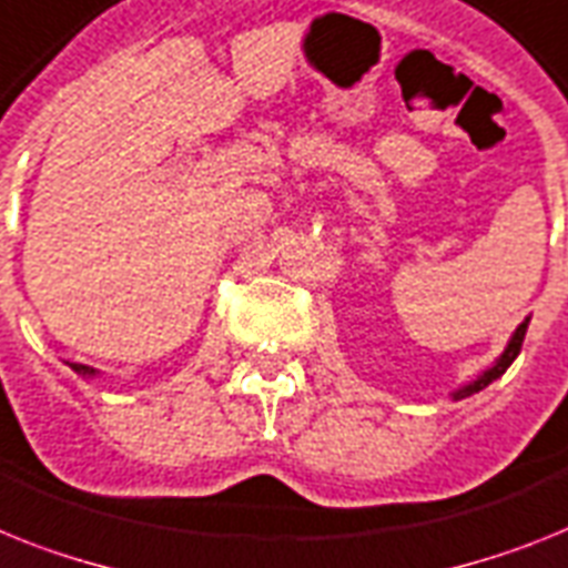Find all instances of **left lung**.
I'll return each mask as SVG.
<instances>
[{"label": "left lung", "instance_id": "left-lung-1", "mask_svg": "<svg viewBox=\"0 0 568 568\" xmlns=\"http://www.w3.org/2000/svg\"><path fill=\"white\" fill-rule=\"evenodd\" d=\"M528 322H531V316H528L526 322L517 327V331H514V336L508 339V345H505V351L499 354V359H496V363L490 365L487 372H481L479 377L473 379V383H467V386H462V388H456V392H453V400H464V397L476 395V392H481V388L490 386L494 379H499L505 372H508V365L519 357V348H523V339H526Z\"/></svg>", "mask_w": 568, "mask_h": 568}]
</instances>
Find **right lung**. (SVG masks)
Instances as JSON below:
<instances>
[{
    "instance_id": "1",
    "label": "right lung",
    "mask_w": 568,
    "mask_h": 568,
    "mask_svg": "<svg viewBox=\"0 0 568 568\" xmlns=\"http://www.w3.org/2000/svg\"><path fill=\"white\" fill-rule=\"evenodd\" d=\"M72 372H78L81 377H95V368H89V365H81V363H72Z\"/></svg>"
}]
</instances>
